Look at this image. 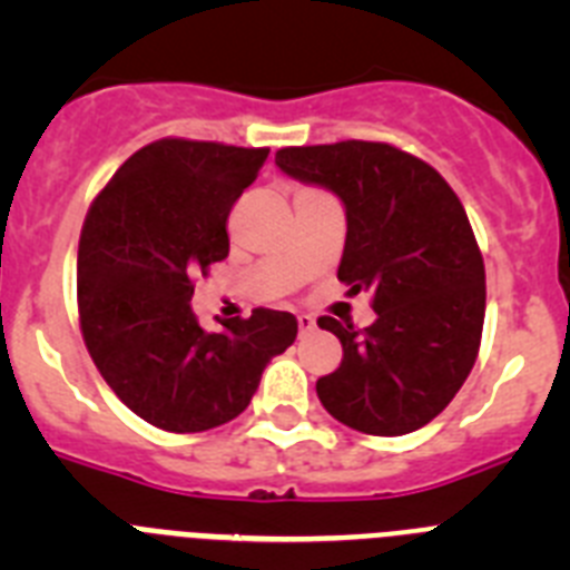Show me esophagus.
I'll return each instance as SVG.
<instances>
[{"mask_svg": "<svg viewBox=\"0 0 570 570\" xmlns=\"http://www.w3.org/2000/svg\"><path fill=\"white\" fill-rule=\"evenodd\" d=\"M296 325H299V334H308V331L316 328V320L308 314H302V316H296Z\"/></svg>", "mask_w": 570, "mask_h": 570, "instance_id": "34e87169", "label": "esophagus"}]
</instances>
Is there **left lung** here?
Returning a JSON list of instances; mask_svg holds the SVG:
<instances>
[{
    "label": "left lung",
    "mask_w": 570,
    "mask_h": 570,
    "mask_svg": "<svg viewBox=\"0 0 570 570\" xmlns=\"http://www.w3.org/2000/svg\"><path fill=\"white\" fill-rule=\"evenodd\" d=\"M276 165L345 205L340 282L371 291L365 331L320 316L342 342L316 394L334 420L374 436L411 434L456 396L480 354L485 265L460 196L434 168L387 142L276 150Z\"/></svg>",
    "instance_id": "8db88e82"
}]
</instances>
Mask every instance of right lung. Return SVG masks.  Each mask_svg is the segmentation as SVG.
Masks as SVG:
<instances>
[{
	"label": "right lung",
	"mask_w": 570,
	"mask_h": 570,
	"mask_svg": "<svg viewBox=\"0 0 570 570\" xmlns=\"http://www.w3.org/2000/svg\"><path fill=\"white\" fill-rule=\"evenodd\" d=\"M268 148L159 139L136 150L85 216L77 259L85 345L125 405L196 434L248 407L262 371L296 340V316L256 308L208 334L194 276L228 256V214Z\"/></svg>",
	"instance_id": "1"
}]
</instances>
